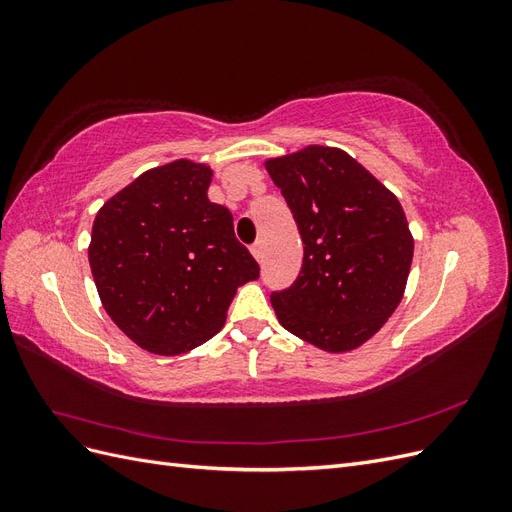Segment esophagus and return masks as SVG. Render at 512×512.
<instances>
[{
    "label": "esophagus",
    "mask_w": 512,
    "mask_h": 512,
    "mask_svg": "<svg viewBox=\"0 0 512 512\" xmlns=\"http://www.w3.org/2000/svg\"><path fill=\"white\" fill-rule=\"evenodd\" d=\"M250 250H252L254 258L260 262V260H262V241H256V243L250 247Z\"/></svg>",
    "instance_id": "esophagus-1"
}]
</instances>
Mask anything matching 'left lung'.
Masks as SVG:
<instances>
[{"label":"left lung","instance_id":"obj_1","mask_svg":"<svg viewBox=\"0 0 512 512\" xmlns=\"http://www.w3.org/2000/svg\"><path fill=\"white\" fill-rule=\"evenodd\" d=\"M303 239V267L271 294L282 327L327 352L376 335L404 297L414 254L397 196L346 151L309 145L265 162Z\"/></svg>","mask_w":512,"mask_h":512}]
</instances>
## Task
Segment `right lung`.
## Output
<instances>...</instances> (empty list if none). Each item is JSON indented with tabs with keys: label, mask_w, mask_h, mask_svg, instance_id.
<instances>
[{
	"label": "right lung",
	"mask_w": 512,
	"mask_h": 512,
	"mask_svg": "<svg viewBox=\"0 0 512 512\" xmlns=\"http://www.w3.org/2000/svg\"><path fill=\"white\" fill-rule=\"evenodd\" d=\"M211 168L175 160L108 198L91 228L89 265L106 314L147 352L175 356L222 329L260 267L232 213L209 200Z\"/></svg>",
	"instance_id": "right-lung-1"
}]
</instances>
